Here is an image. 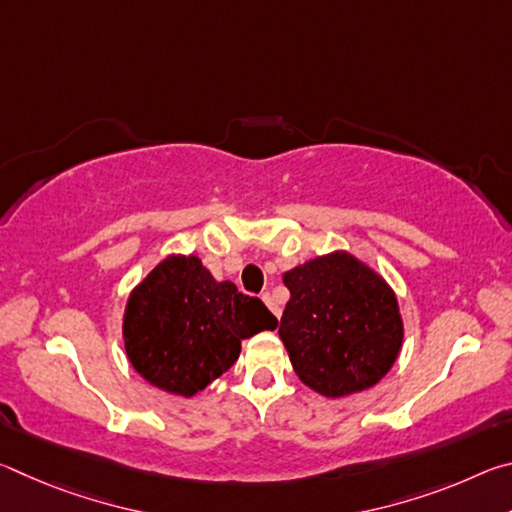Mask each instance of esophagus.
<instances>
[{
  "label": "esophagus",
  "mask_w": 512,
  "mask_h": 512,
  "mask_svg": "<svg viewBox=\"0 0 512 512\" xmlns=\"http://www.w3.org/2000/svg\"><path fill=\"white\" fill-rule=\"evenodd\" d=\"M262 300L266 302V307L273 311V316H275V318H280V316H282V309L275 305V300H273V296H271V293H268V291H266V293H264V296H262Z\"/></svg>",
  "instance_id": "1"
}]
</instances>
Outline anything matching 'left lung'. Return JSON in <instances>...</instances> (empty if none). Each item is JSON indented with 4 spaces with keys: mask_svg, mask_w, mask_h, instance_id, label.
<instances>
[{
    "mask_svg": "<svg viewBox=\"0 0 512 512\" xmlns=\"http://www.w3.org/2000/svg\"><path fill=\"white\" fill-rule=\"evenodd\" d=\"M291 298L280 339L302 384L325 397L375 386L402 350L404 325L388 282L336 250L282 275Z\"/></svg>",
    "mask_w": 512,
    "mask_h": 512,
    "instance_id": "obj_1",
    "label": "left lung"
}]
</instances>
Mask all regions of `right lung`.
<instances>
[{"label":"right lung","mask_w":512,"mask_h":512,"mask_svg":"<svg viewBox=\"0 0 512 512\" xmlns=\"http://www.w3.org/2000/svg\"><path fill=\"white\" fill-rule=\"evenodd\" d=\"M275 327L262 300L216 282L196 255H169L128 296L121 329L128 361L151 386L192 397L232 368L241 341Z\"/></svg>","instance_id":"add662e5"}]
</instances>
